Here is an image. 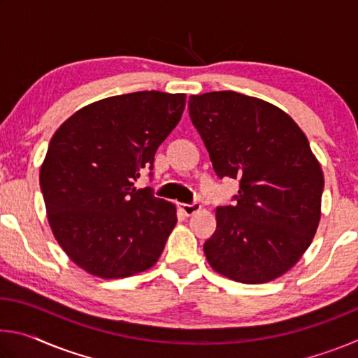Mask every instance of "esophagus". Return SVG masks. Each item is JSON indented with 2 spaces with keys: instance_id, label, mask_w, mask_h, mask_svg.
Listing matches in <instances>:
<instances>
[{
  "instance_id": "obj_1",
  "label": "esophagus",
  "mask_w": 358,
  "mask_h": 358,
  "mask_svg": "<svg viewBox=\"0 0 358 358\" xmlns=\"http://www.w3.org/2000/svg\"><path fill=\"white\" fill-rule=\"evenodd\" d=\"M178 208L183 211L186 216H191L201 210V205L199 203H178Z\"/></svg>"
}]
</instances>
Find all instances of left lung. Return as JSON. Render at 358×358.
I'll list each match as a JSON object with an SVG mask.
<instances>
[{
	"mask_svg": "<svg viewBox=\"0 0 358 358\" xmlns=\"http://www.w3.org/2000/svg\"><path fill=\"white\" fill-rule=\"evenodd\" d=\"M189 117L220 178L240 181L216 208L203 252L216 273L245 284L282 276L310 248L324 173L299 124L270 102L235 92L189 96Z\"/></svg>",
	"mask_w": 358,
	"mask_h": 358,
	"instance_id": "obj_1",
	"label": "left lung"
}]
</instances>
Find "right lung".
<instances>
[{"label": "right lung", "mask_w": 358, "mask_h": 358, "mask_svg": "<svg viewBox=\"0 0 358 358\" xmlns=\"http://www.w3.org/2000/svg\"><path fill=\"white\" fill-rule=\"evenodd\" d=\"M186 94L137 92L88 104L59 126L39 183L53 237L87 273L118 280L142 273L177 224L172 202L134 181L178 124Z\"/></svg>", "instance_id": "obj_1"}]
</instances>
